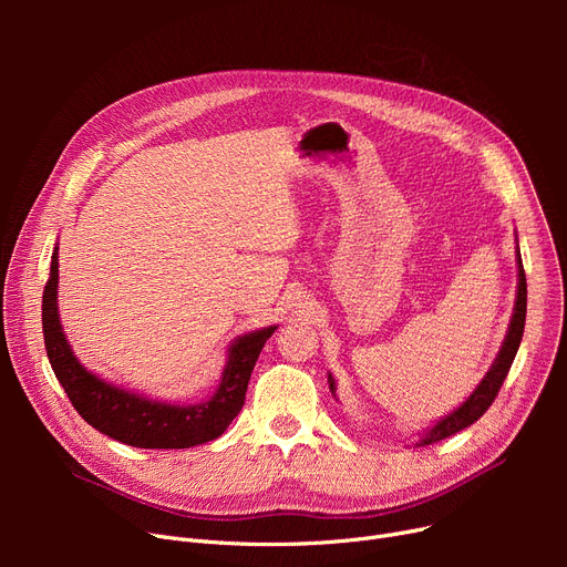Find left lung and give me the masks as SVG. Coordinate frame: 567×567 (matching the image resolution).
Returning <instances> with one entry per match:
<instances>
[{
	"mask_svg": "<svg viewBox=\"0 0 567 567\" xmlns=\"http://www.w3.org/2000/svg\"><path fill=\"white\" fill-rule=\"evenodd\" d=\"M519 252V250H517ZM517 264H519V287H517V303H515V315H513V321H511V329H508V336H505L503 340V347L496 355L494 365L489 368V372L485 374V379L481 381L478 389L473 391V395L457 409L453 411L451 415H445V419L441 423H436L423 439V443H434V441H443L449 439L462 430H466L468 425H473L475 421L481 419V415L492 406V402L496 400L501 385L505 381V377H508L511 372V365L515 361L517 355V349H519V342H522V336H524V321H526V274H524V264H522V257H517ZM329 385L331 391L336 393V383H333V377L329 374Z\"/></svg>",
	"mask_w": 567,
	"mask_h": 567,
	"instance_id": "1",
	"label": "left lung"
}]
</instances>
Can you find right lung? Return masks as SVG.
Masks as SVG:
<instances>
[{
  "mask_svg": "<svg viewBox=\"0 0 567 567\" xmlns=\"http://www.w3.org/2000/svg\"><path fill=\"white\" fill-rule=\"evenodd\" d=\"M56 276L59 259L54 248L43 289L45 351L54 377L89 425L135 449H190V445L218 439L227 430L246 402L250 372L276 326L238 338L229 347L220 385L208 402L195 406L152 402L105 383L78 363L56 315Z\"/></svg>",
  "mask_w": 567,
  "mask_h": 567,
  "instance_id": "1",
  "label": "right lung"
}]
</instances>
